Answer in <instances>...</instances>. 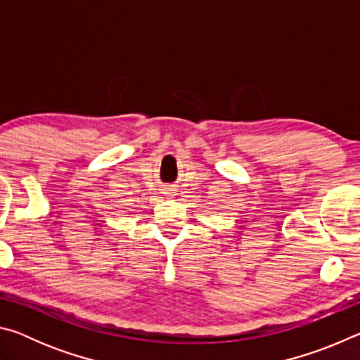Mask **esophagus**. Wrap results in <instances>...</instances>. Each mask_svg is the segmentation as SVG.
I'll return each instance as SVG.
<instances>
[{
  "mask_svg": "<svg viewBox=\"0 0 360 360\" xmlns=\"http://www.w3.org/2000/svg\"><path fill=\"white\" fill-rule=\"evenodd\" d=\"M165 193H167V195H173L174 192H172V191H168V192H165Z\"/></svg>",
  "mask_w": 360,
  "mask_h": 360,
  "instance_id": "1",
  "label": "esophagus"
}]
</instances>
